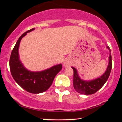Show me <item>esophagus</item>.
Listing matches in <instances>:
<instances>
[{
	"label": "esophagus",
	"mask_w": 122,
	"mask_h": 122,
	"mask_svg": "<svg viewBox=\"0 0 122 122\" xmlns=\"http://www.w3.org/2000/svg\"><path fill=\"white\" fill-rule=\"evenodd\" d=\"M64 65L65 66H69V62H67V61H65V62H64Z\"/></svg>",
	"instance_id": "1"
}]
</instances>
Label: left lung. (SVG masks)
Returning a JSON list of instances; mask_svg holds the SVG:
<instances>
[{
    "label": "left lung",
    "mask_w": 122,
    "mask_h": 122,
    "mask_svg": "<svg viewBox=\"0 0 122 122\" xmlns=\"http://www.w3.org/2000/svg\"><path fill=\"white\" fill-rule=\"evenodd\" d=\"M107 48L111 52L110 47L107 46ZM73 70V87L77 92L84 95H92L96 93L101 88L106 82L107 81L110 76L112 68V57L111 54L110 53L109 63L107 69L104 73L97 79L92 80H84L80 77L78 75L77 69L74 67H72Z\"/></svg>",
    "instance_id": "obj_1"
}]
</instances>
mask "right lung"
Here are the masks:
<instances>
[{
    "label": "right lung",
    "instance_id": "obj_1",
    "mask_svg": "<svg viewBox=\"0 0 122 122\" xmlns=\"http://www.w3.org/2000/svg\"><path fill=\"white\" fill-rule=\"evenodd\" d=\"M31 29L23 33L16 42L10 58V69L14 80L25 90L31 93H40L49 89L54 77L62 69L61 64L40 72H32L26 69L19 59V47L22 38L27 33L34 30Z\"/></svg>",
    "mask_w": 122,
    "mask_h": 122
}]
</instances>
